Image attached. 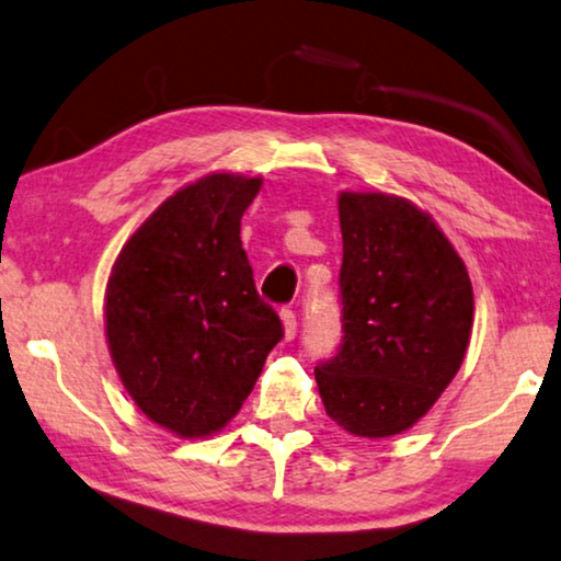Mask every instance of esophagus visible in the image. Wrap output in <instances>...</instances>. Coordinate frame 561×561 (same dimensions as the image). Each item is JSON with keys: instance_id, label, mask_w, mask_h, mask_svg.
<instances>
[{"instance_id": "esophagus-1", "label": "esophagus", "mask_w": 561, "mask_h": 561, "mask_svg": "<svg viewBox=\"0 0 561 561\" xmlns=\"http://www.w3.org/2000/svg\"><path fill=\"white\" fill-rule=\"evenodd\" d=\"M280 318H283V335H286V341L296 339V331H298L296 313H293V310H283Z\"/></svg>"}]
</instances>
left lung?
<instances>
[{
    "instance_id": "8db88e82",
    "label": "left lung",
    "mask_w": 561,
    "mask_h": 561,
    "mask_svg": "<svg viewBox=\"0 0 561 561\" xmlns=\"http://www.w3.org/2000/svg\"><path fill=\"white\" fill-rule=\"evenodd\" d=\"M343 343L316 368L325 413L364 438L403 434L459 374L469 271L428 213L381 191L339 195Z\"/></svg>"
}]
</instances>
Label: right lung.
Returning <instances> with one entry per match:
<instances>
[{
	"instance_id": "add662e5",
	"label": "right lung",
	"mask_w": 561,
	"mask_h": 561,
	"mask_svg": "<svg viewBox=\"0 0 561 561\" xmlns=\"http://www.w3.org/2000/svg\"><path fill=\"white\" fill-rule=\"evenodd\" d=\"M261 185L257 175L210 172L180 187L110 271L112 364L137 409L180 438L230 424L283 339L240 243V218Z\"/></svg>"
}]
</instances>
